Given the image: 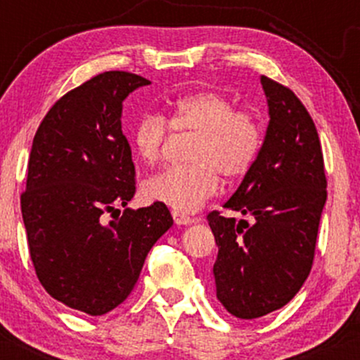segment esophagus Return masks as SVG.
Masks as SVG:
<instances>
[{"instance_id":"obj_1","label":"esophagus","mask_w":360,"mask_h":360,"mask_svg":"<svg viewBox=\"0 0 360 360\" xmlns=\"http://www.w3.org/2000/svg\"><path fill=\"white\" fill-rule=\"evenodd\" d=\"M172 218H174L176 225H191V223H194V218L179 212H172Z\"/></svg>"}]
</instances>
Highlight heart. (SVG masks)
Instances as JSON below:
<instances>
[{"instance_id": "b5f03b06", "label": "heart", "mask_w": 360, "mask_h": 360, "mask_svg": "<svg viewBox=\"0 0 360 360\" xmlns=\"http://www.w3.org/2000/svg\"><path fill=\"white\" fill-rule=\"evenodd\" d=\"M169 123L177 131L196 134L189 166L169 167L143 181L148 201L162 203L179 213H194L212 200L220 177L235 179L245 174L260 148L262 131L250 110L235 108L233 101L217 91H200L179 98L171 106ZM166 118L142 115L130 131L131 146L146 164L162 155L169 135Z\"/></svg>"}]
</instances>
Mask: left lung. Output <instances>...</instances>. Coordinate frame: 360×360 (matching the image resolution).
<instances>
[{
    "mask_svg": "<svg viewBox=\"0 0 360 360\" xmlns=\"http://www.w3.org/2000/svg\"><path fill=\"white\" fill-rule=\"evenodd\" d=\"M269 125L254 164L225 208L252 223L208 214L218 245L217 298L252 320L283 308L307 281L326 201L320 139L311 117L286 86L260 76Z\"/></svg>",
    "mask_w": 360,
    "mask_h": 360,
    "instance_id": "8db88e82",
    "label": "left lung"
}]
</instances>
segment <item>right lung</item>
<instances>
[{"mask_svg": "<svg viewBox=\"0 0 360 360\" xmlns=\"http://www.w3.org/2000/svg\"><path fill=\"white\" fill-rule=\"evenodd\" d=\"M147 84L125 71L91 77L49 110L32 143L22 217L37 278L53 300L91 316L128 298L148 250L172 226L162 203L104 218L135 194L122 110Z\"/></svg>", "mask_w": 360, "mask_h": 360, "instance_id": "1", "label": "right lung"}]
</instances>
